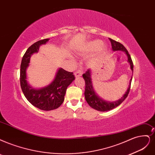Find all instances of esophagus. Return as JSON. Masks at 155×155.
<instances>
[{"instance_id": "34e87169", "label": "esophagus", "mask_w": 155, "mask_h": 155, "mask_svg": "<svg viewBox=\"0 0 155 155\" xmlns=\"http://www.w3.org/2000/svg\"><path fill=\"white\" fill-rule=\"evenodd\" d=\"M83 73V71L82 70H77L75 72H74V76L76 77H80V76H82V74Z\"/></svg>"}]
</instances>
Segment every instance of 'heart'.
<instances>
[{
    "mask_svg": "<svg viewBox=\"0 0 155 155\" xmlns=\"http://www.w3.org/2000/svg\"><path fill=\"white\" fill-rule=\"evenodd\" d=\"M102 45V42L100 40H96L93 42H91L89 46V49L90 50H96L100 48Z\"/></svg>",
    "mask_w": 155,
    "mask_h": 155,
    "instance_id": "heart-1",
    "label": "heart"
}]
</instances>
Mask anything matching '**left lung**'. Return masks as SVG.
<instances>
[{
  "mask_svg": "<svg viewBox=\"0 0 155 155\" xmlns=\"http://www.w3.org/2000/svg\"><path fill=\"white\" fill-rule=\"evenodd\" d=\"M109 40L111 42L112 48L114 51L121 50V51H125L126 54H127L128 56V61L129 62L130 64L131 70L133 71H134L133 61L131 60V56L129 54L128 50L126 49V48L124 47V46L119 42H117L115 41V40H113L110 38H109ZM82 77L85 82V92H84L85 100H86V101L87 102V104L89 105L90 107L93 108L94 109H96L97 110L101 111V112H105V111L112 110L113 108L117 107L120 104H122L123 101L127 98V97L129 94L130 87H131V80H132V77H131L130 81V85L128 86V88L121 99H119V100L114 101V102H108V101H104V100L100 98L94 92V90L93 87L92 80H91V71L90 70H88L86 72L82 74Z\"/></svg>",
  "mask_w": 155,
  "mask_h": 155,
  "instance_id": "left-lung-1",
  "label": "left lung"
}]
</instances>
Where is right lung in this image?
<instances>
[{"instance_id": "add662e5", "label": "right lung", "mask_w": 155, "mask_h": 155, "mask_svg": "<svg viewBox=\"0 0 155 155\" xmlns=\"http://www.w3.org/2000/svg\"><path fill=\"white\" fill-rule=\"evenodd\" d=\"M48 40L49 39L39 40L28 47L21 60L20 78L22 92L27 100L34 107L45 111L56 109L62 105L67 87L75 78L73 72L59 68L53 82L47 86L36 89L28 84L26 70L30 62L31 56L38 52L40 45L46 44Z\"/></svg>"}]
</instances>
